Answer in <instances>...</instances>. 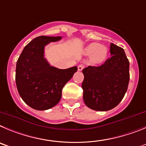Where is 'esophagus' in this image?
I'll return each mask as SVG.
<instances>
[{
    "label": "esophagus",
    "mask_w": 146,
    "mask_h": 146,
    "mask_svg": "<svg viewBox=\"0 0 146 146\" xmlns=\"http://www.w3.org/2000/svg\"><path fill=\"white\" fill-rule=\"evenodd\" d=\"M84 68V65H83V64H80L78 66V70H79V71H81Z\"/></svg>",
    "instance_id": "esophagus-1"
}]
</instances>
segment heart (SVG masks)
I'll use <instances>...</instances> for the list:
<instances>
[{
  "instance_id": "b5f03b06",
  "label": "heart",
  "mask_w": 146,
  "mask_h": 146,
  "mask_svg": "<svg viewBox=\"0 0 146 146\" xmlns=\"http://www.w3.org/2000/svg\"><path fill=\"white\" fill-rule=\"evenodd\" d=\"M86 55H92V61L94 63L99 64L106 60L108 55V49L104 46L98 43H92L84 48Z\"/></svg>"
}]
</instances>
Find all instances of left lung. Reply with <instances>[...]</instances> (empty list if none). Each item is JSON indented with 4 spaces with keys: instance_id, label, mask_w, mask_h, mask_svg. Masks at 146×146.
Listing matches in <instances>:
<instances>
[{
    "instance_id": "obj_1",
    "label": "left lung",
    "mask_w": 146,
    "mask_h": 146,
    "mask_svg": "<svg viewBox=\"0 0 146 146\" xmlns=\"http://www.w3.org/2000/svg\"><path fill=\"white\" fill-rule=\"evenodd\" d=\"M111 57L98 67L82 70L83 98L89 108L98 111L111 110L124 97L129 81V62L124 50L111 44Z\"/></svg>"
}]
</instances>
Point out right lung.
Wrapping results in <instances>:
<instances>
[{
	"label": "right lung",
	"mask_w": 146,
	"mask_h": 146,
	"mask_svg": "<svg viewBox=\"0 0 146 146\" xmlns=\"http://www.w3.org/2000/svg\"><path fill=\"white\" fill-rule=\"evenodd\" d=\"M61 36H38L25 46L16 67V84L26 104L38 111L52 108L60 102L62 90L78 68L59 69L44 58V48Z\"/></svg>",
	"instance_id": "1"
}]
</instances>
